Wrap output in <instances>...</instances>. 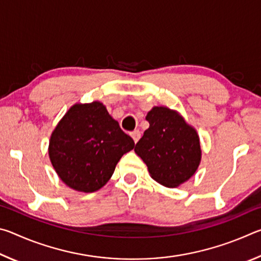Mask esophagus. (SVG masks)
I'll return each instance as SVG.
<instances>
[{
	"instance_id": "esophagus-1",
	"label": "esophagus",
	"mask_w": 261,
	"mask_h": 261,
	"mask_svg": "<svg viewBox=\"0 0 261 261\" xmlns=\"http://www.w3.org/2000/svg\"><path fill=\"white\" fill-rule=\"evenodd\" d=\"M131 137H132V138H134L135 143H137V141H138L139 138H140V131L139 130H136L134 132H131Z\"/></svg>"
}]
</instances>
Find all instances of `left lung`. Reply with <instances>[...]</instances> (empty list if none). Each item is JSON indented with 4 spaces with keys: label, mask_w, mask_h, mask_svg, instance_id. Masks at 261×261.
<instances>
[{
    "label": "left lung",
    "mask_w": 261,
    "mask_h": 261,
    "mask_svg": "<svg viewBox=\"0 0 261 261\" xmlns=\"http://www.w3.org/2000/svg\"><path fill=\"white\" fill-rule=\"evenodd\" d=\"M146 121L149 127L136 144L135 152L146 163L154 180L168 188L178 187L199 166V137L178 113L167 107H154Z\"/></svg>",
    "instance_id": "left-lung-1"
}]
</instances>
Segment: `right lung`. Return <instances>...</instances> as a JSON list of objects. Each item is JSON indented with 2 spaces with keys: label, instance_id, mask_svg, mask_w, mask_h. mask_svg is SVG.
<instances>
[{
  "label": "right lung",
  "instance_id": "right-lung-1",
  "mask_svg": "<svg viewBox=\"0 0 261 261\" xmlns=\"http://www.w3.org/2000/svg\"><path fill=\"white\" fill-rule=\"evenodd\" d=\"M135 147L105 106H72L53 131L49 158L57 175L73 190L94 192L114 174L115 167Z\"/></svg>",
  "mask_w": 261,
  "mask_h": 261
}]
</instances>
